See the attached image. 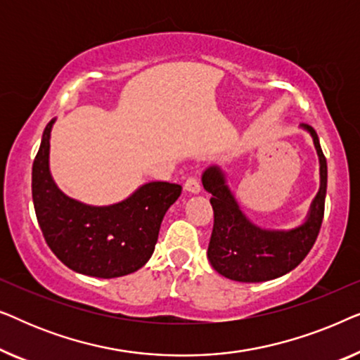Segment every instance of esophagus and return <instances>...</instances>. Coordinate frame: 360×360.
I'll return each mask as SVG.
<instances>
[{"label":"esophagus","instance_id":"obj_1","mask_svg":"<svg viewBox=\"0 0 360 360\" xmlns=\"http://www.w3.org/2000/svg\"><path fill=\"white\" fill-rule=\"evenodd\" d=\"M184 188L186 191H190V193H200V191H201L200 180L196 179V176H190V179H186Z\"/></svg>","mask_w":360,"mask_h":360}]
</instances>
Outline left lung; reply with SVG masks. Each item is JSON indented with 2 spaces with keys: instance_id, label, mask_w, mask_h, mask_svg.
Masks as SVG:
<instances>
[{
  "instance_id": "8db88e82",
  "label": "left lung",
  "mask_w": 360,
  "mask_h": 360,
  "mask_svg": "<svg viewBox=\"0 0 360 360\" xmlns=\"http://www.w3.org/2000/svg\"><path fill=\"white\" fill-rule=\"evenodd\" d=\"M300 127L313 137L319 159V190L309 205L307 218L297 228H260L240 210L224 172L218 165L208 167L201 175L205 190L213 195L210 203L214 211L208 259L223 277L245 283L267 282L292 272L311 250L323 223L328 165L316 131L308 124H300Z\"/></svg>"
}]
</instances>
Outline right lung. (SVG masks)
Here are the masks:
<instances>
[{"label":"right lung","instance_id":"obj_1","mask_svg":"<svg viewBox=\"0 0 360 360\" xmlns=\"http://www.w3.org/2000/svg\"><path fill=\"white\" fill-rule=\"evenodd\" d=\"M44 129L32 164V201L41 231L52 252L78 274L115 278L147 264L155 249L162 219L181 193L169 181L141 185L126 200L95 206L70 198L52 179L51 132Z\"/></svg>","mask_w":360,"mask_h":360}]
</instances>
